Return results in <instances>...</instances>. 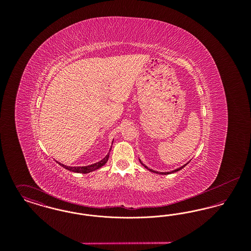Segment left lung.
Returning <instances> with one entry per match:
<instances>
[{
    "label": "left lung",
    "mask_w": 251,
    "mask_h": 251,
    "mask_svg": "<svg viewBox=\"0 0 251 251\" xmlns=\"http://www.w3.org/2000/svg\"><path fill=\"white\" fill-rule=\"evenodd\" d=\"M139 162L142 164V166L146 167L147 169H149L150 171H151V172H153V173H157V174H161V175H167V174H171V173H174V172H177V171H179L180 169H182L183 167H185L189 162H187L185 165H183V166H181L180 167H178V168H176V169H174V170H171V171H167V172H159V171H156V170H153V169H151V168H150V167H147L145 164L142 163V161L139 159Z\"/></svg>",
    "instance_id": "obj_1"
}]
</instances>
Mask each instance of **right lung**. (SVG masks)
<instances>
[{
	"mask_svg": "<svg viewBox=\"0 0 251 251\" xmlns=\"http://www.w3.org/2000/svg\"><path fill=\"white\" fill-rule=\"evenodd\" d=\"M113 142H114V139H113ZM113 142H112V144H113ZM111 148H112V146H111ZM110 151H111V149H110ZM110 151H109L107 155L105 156L103 159H101L100 161L97 162L95 164L89 165V166H85V167H69V166H66V165L61 164L59 162H57V163L59 164L61 167H64V168H66V169H68V170H70V171H72V172L86 174V173H89V172H92V171H94V170L99 169L100 167H103V166L107 163L109 154H110Z\"/></svg>",
	"mask_w": 251,
	"mask_h": 251,
	"instance_id": "right-lung-1",
	"label": "right lung"
}]
</instances>
